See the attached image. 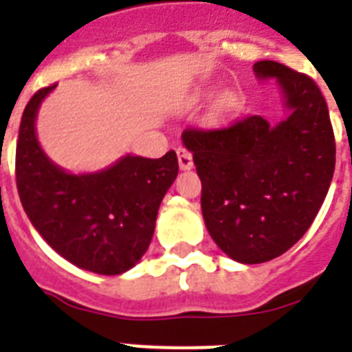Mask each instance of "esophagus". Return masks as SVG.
<instances>
[{"label": "esophagus", "mask_w": 352, "mask_h": 352, "mask_svg": "<svg viewBox=\"0 0 352 352\" xmlns=\"http://www.w3.org/2000/svg\"><path fill=\"white\" fill-rule=\"evenodd\" d=\"M177 157H179V166H181V170H190L193 166V157L186 148L179 146V148H177Z\"/></svg>", "instance_id": "obj_1"}]
</instances>
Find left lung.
Wrapping results in <instances>:
<instances>
[{"instance_id": "obj_1", "label": "left lung", "mask_w": 352, "mask_h": 352, "mask_svg": "<svg viewBox=\"0 0 352 352\" xmlns=\"http://www.w3.org/2000/svg\"><path fill=\"white\" fill-rule=\"evenodd\" d=\"M254 73L278 80L289 117L272 126L252 115L182 133L203 182L204 225L226 256L245 265L270 261L303 237L336 164L327 102L316 82L272 60L254 63Z\"/></svg>"}]
</instances>
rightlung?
Instances as JSON below:
<instances>
[{
    "mask_svg": "<svg viewBox=\"0 0 352 352\" xmlns=\"http://www.w3.org/2000/svg\"><path fill=\"white\" fill-rule=\"evenodd\" d=\"M54 85L30 98L19 124L16 184L40 235L76 267L126 272L146 254L160 201L179 171L175 151L160 159L126 155L96 173L73 175L49 160L36 138V115Z\"/></svg>",
    "mask_w": 352,
    "mask_h": 352,
    "instance_id": "right-lung-1",
    "label": "right lung"
}]
</instances>
